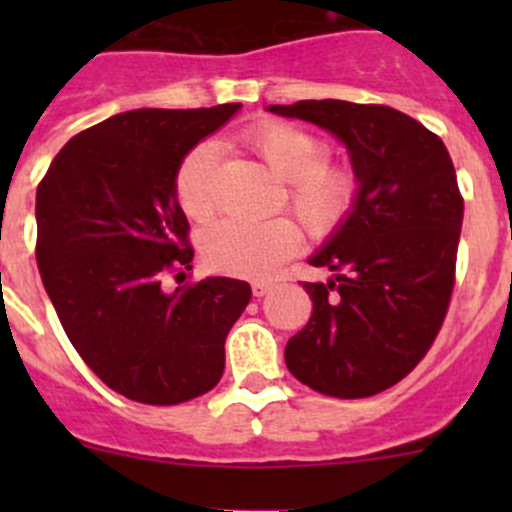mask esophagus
Instances as JSON below:
<instances>
[{
  "label": "esophagus",
  "instance_id": "1",
  "mask_svg": "<svg viewBox=\"0 0 512 512\" xmlns=\"http://www.w3.org/2000/svg\"><path fill=\"white\" fill-rule=\"evenodd\" d=\"M272 289V282H267V280H255L252 282V294H255V297H265L267 292H270Z\"/></svg>",
  "mask_w": 512,
  "mask_h": 512
}]
</instances>
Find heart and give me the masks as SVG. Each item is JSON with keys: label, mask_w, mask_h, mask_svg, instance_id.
<instances>
[{"label": "heart", "mask_w": 512, "mask_h": 512, "mask_svg": "<svg viewBox=\"0 0 512 512\" xmlns=\"http://www.w3.org/2000/svg\"><path fill=\"white\" fill-rule=\"evenodd\" d=\"M242 141L287 183V205L312 235H332L349 220L359 200V178L347 165H327V143L304 128L265 121L247 128ZM218 146L200 143L175 170V198L190 220L215 213ZM297 225L287 218L267 223L223 220L203 235L205 262L220 272L242 277L270 275L299 247Z\"/></svg>", "instance_id": "obj_1"}]
</instances>
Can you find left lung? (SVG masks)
Instances as JSON below:
<instances>
[{"label": "left lung", "instance_id": "left-lung-1", "mask_svg": "<svg viewBox=\"0 0 512 512\" xmlns=\"http://www.w3.org/2000/svg\"><path fill=\"white\" fill-rule=\"evenodd\" d=\"M332 133L359 178L354 213L309 265L314 312L287 342L285 364L309 389L364 399L404 379L436 339L451 302L463 198L438 136L389 106L297 101L267 106Z\"/></svg>", "mask_w": 512, "mask_h": 512}]
</instances>
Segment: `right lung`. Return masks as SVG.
<instances>
[{"instance_id":"add662e5","label":"right lung","mask_w":512,"mask_h":512,"mask_svg":"<svg viewBox=\"0 0 512 512\" xmlns=\"http://www.w3.org/2000/svg\"><path fill=\"white\" fill-rule=\"evenodd\" d=\"M242 103L136 108L71 138L36 190L41 282L81 359L126 399L170 406L205 394L225 339L252 297L247 282L185 280L193 250L175 170Z\"/></svg>"}]
</instances>
